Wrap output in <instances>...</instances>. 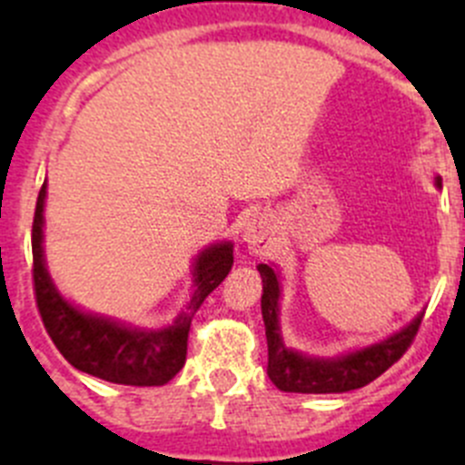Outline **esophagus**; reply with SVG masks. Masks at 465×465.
<instances>
[{"mask_svg":"<svg viewBox=\"0 0 465 465\" xmlns=\"http://www.w3.org/2000/svg\"><path fill=\"white\" fill-rule=\"evenodd\" d=\"M245 242L252 254H267L272 250V232L262 218L252 220L245 227Z\"/></svg>","mask_w":465,"mask_h":465,"instance_id":"esophagus-1","label":"esophagus"}]
</instances>
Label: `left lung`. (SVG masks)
Returning a JSON list of instances; mask_svg holds the SVG:
<instances>
[{"instance_id":"8db88e82","label":"left lung","mask_w":465,"mask_h":465,"mask_svg":"<svg viewBox=\"0 0 465 465\" xmlns=\"http://www.w3.org/2000/svg\"><path fill=\"white\" fill-rule=\"evenodd\" d=\"M436 186L440 182L436 180ZM262 279L261 311L267 337V376L281 391L294 393H344L360 389L382 376L391 364L407 353L420 328L416 317L410 326L391 335L380 344L355 351L340 360H315L288 349L279 335V281L270 265H259Z\"/></svg>"}]
</instances>
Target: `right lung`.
<instances>
[{
  "label": "right lung",
  "instance_id": "right-lung-1",
  "mask_svg": "<svg viewBox=\"0 0 465 465\" xmlns=\"http://www.w3.org/2000/svg\"><path fill=\"white\" fill-rule=\"evenodd\" d=\"M46 180L37 193L33 215V292L37 312L55 349L72 367L89 376L130 387H157L175 378L184 367L189 328L204 299L223 283L233 265L229 242L204 250L195 261V292L189 311L163 331H139L105 317L87 315L64 302L51 283L42 256V211H45Z\"/></svg>",
  "mask_w": 465,
  "mask_h": 465
}]
</instances>
